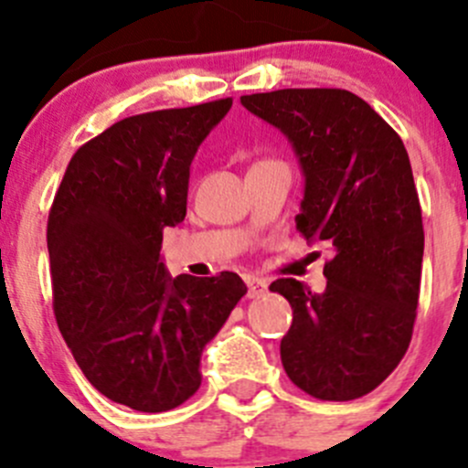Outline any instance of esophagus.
<instances>
[{
    "instance_id": "obj_1",
    "label": "esophagus",
    "mask_w": 468,
    "mask_h": 468,
    "mask_svg": "<svg viewBox=\"0 0 468 468\" xmlns=\"http://www.w3.org/2000/svg\"><path fill=\"white\" fill-rule=\"evenodd\" d=\"M247 287H249V296L256 299V296H262L264 292H267V281H262V278H256V276H247Z\"/></svg>"
}]
</instances>
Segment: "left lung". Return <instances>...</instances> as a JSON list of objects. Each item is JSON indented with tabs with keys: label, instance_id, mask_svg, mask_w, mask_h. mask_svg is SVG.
Returning <instances> with one entry per match:
<instances>
[{
	"label": "left lung",
	"instance_id": "obj_1",
	"mask_svg": "<svg viewBox=\"0 0 468 468\" xmlns=\"http://www.w3.org/2000/svg\"><path fill=\"white\" fill-rule=\"evenodd\" d=\"M239 101L290 140L305 176L296 229L333 249L322 294L294 278L269 287L294 313L281 342L285 374L314 399H360L403 360L417 319L423 224L408 151L348 90L287 88Z\"/></svg>",
	"mask_w": 468,
	"mask_h": 468
}]
</instances>
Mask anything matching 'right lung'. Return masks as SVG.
<instances>
[{"label": "right lung", "mask_w": 468, "mask_h": 468, "mask_svg": "<svg viewBox=\"0 0 468 468\" xmlns=\"http://www.w3.org/2000/svg\"><path fill=\"white\" fill-rule=\"evenodd\" d=\"M233 99L126 117L69 160L47 221L54 313L97 391L167 412L201 385V353L247 294L233 271L172 278L163 229L186 219L190 165Z\"/></svg>", "instance_id": "right-lung-1"}]
</instances>
